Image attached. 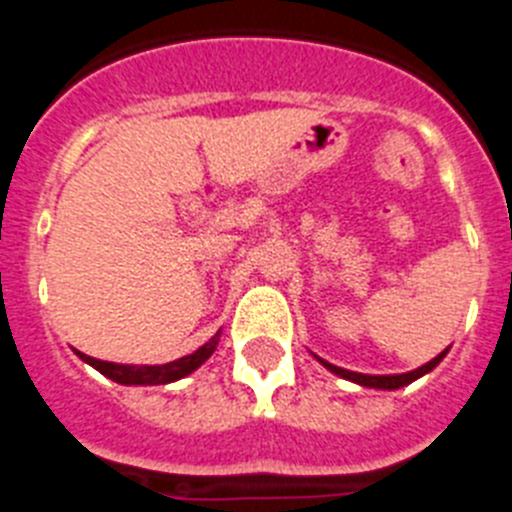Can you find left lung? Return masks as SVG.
Segmentation results:
<instances>
[{
	"mask_svg": "<svg viewBox=\"0 0 512 512\" xmlns=\"http://www.w3.org/2000/svg\"><path fill=\"white\" fill-rule=\"evenodd\" d=\"M446 354H449V348H446V351H441V354H438L436 359L428 361V364H423V366H418V369H413V372H408V374H379V377H377V374L348 372V369H341V366H333V364H328V361H323V359H318V361L325 366V369H330V372H333V374H338V377H343V379H351V382L361 384V387H374V390H400V387H405V384L415 382V379H420V377H423V374L431 372V369H436V366L441 364V359Z\"/></svg>",
	"mask_w": 512,
	"mask_h": 512,
	"instance_id": "1",
	"label": "left lung"
}]
</instances>
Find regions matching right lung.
Returning <instances> with one entry per match:
<instances>
[{
	"label": "right lung",
	"instance_id": "obj_1",
	"mask_svg": "<svg viewBox=\"0 0 512 512\" xmlns=\"http://www.w3.org/2000/svg\"><path fill=\"white\" fill-rule=\"evenodd\" d=\"M217 341H220V330H217L215 336H212L205 346L197 348L194 354L182 356V359L169 361V364H161V366L112 364V361L92 359V356L81 354V351H76V354H79L81 361H87V364L94 366L99 374H104V377L112 379V382L117 384H169V382H176V379L187 377V374H192L194 369H200V366L210 359L212 351L217 348Z\"/></svg>",
	"mask_w": 512,
	"mask_h": 512
}]
</instances>
